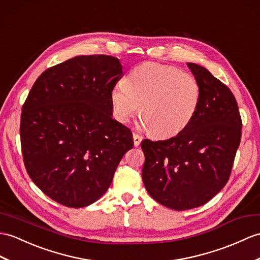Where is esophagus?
I'll return each instance as SVG.
<instances>
[{
    "instance_id": "obj_1",
    "label": "esophagus",
    "mask_w": 260,
    "mask_h": 260,
    "mask_svg": "<svg viewBox=\"0 0 260 260\" xmlns=\"http://www.w3.org/2000/svg\"><path fill=\"white\" fill-rule=\"evenodd\" d=\"M133 141H134L135 146H138L142 142V136L136 134V133H133Z\"/></svg>"
}]
</instances>
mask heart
Masks as SVG:
<instances>
[{"mask_svg":"<svg viewBox=\"0 0 260 260\" xmlns=\"http://www.w3.org/2000/svg\"><path fill=\"white\" fill-rule=\"evenodd\" d=\"M194 75L171 65L145 63L133 69L125 83L112 88L113 114L127 123L140 107L145 127L156 137H172L185 129L201 104Z\"/></svg>","mask_w":260,"mask_h":260,"instance_id":"b5f03b06","label":"heart"}]
</instances>
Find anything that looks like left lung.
Wrapping results in <instances>:
<instances>
[{"instance_id": "1", "label": "left lung", "mask_w": 260, "mask_h": 260, "mask_svg": "<svg viewBox=\"0 0 260 260\" xmlns=\"http://www.w3.org/2000/svg\"><path fill=\"white\" fill-rule=\"evenodd\" d=\"M202 92L185 129L165 141L144 140L142 178L148 194L175 210L209 202L228 182L241 137V117L232 90L208 70L187 63Z\"/></svg>"}]
</instances>
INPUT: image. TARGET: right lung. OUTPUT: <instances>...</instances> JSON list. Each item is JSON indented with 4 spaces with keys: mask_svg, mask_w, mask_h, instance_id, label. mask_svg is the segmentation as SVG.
<instances>
[{
    "mask_svg": "<svg viewBox=\"0 0 260 260\" xmlns=\"http://www.w3.org/2000/svg\"><path fill=\"white\" fill-rule=\"evenodd\" d=\"M122 76L116 57L76 56L44 71L24 102V165L58 204L81 208L100 199L134 145L131 129L112 118L111 92Z\"/></svg>",
    "mask_w": 260,
    "mask_h": 260,
    "instance_id": "add662e5",
    "label": "right lung"
}]
</instances>
